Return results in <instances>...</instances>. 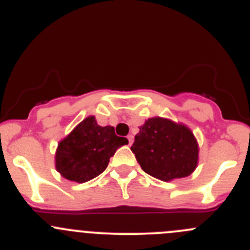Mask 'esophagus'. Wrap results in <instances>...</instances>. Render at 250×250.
Here are the masks:
<instances>
[{"label":"esophagus","mask_w":250,"mask_h":250,"mask_svg":"<svg viewBox=\"0 0 250 250\" xmlns=\"http://www.w3.org/2000/svg\"><path fill=\"white\" fill-rule=\"evenodd\" d=\"M127 139H128V143H129V145H132L133 140H134V137H133L132 134H128L127 135Z\"/></svg>","instance_id":"obj_1"}]
</instances>
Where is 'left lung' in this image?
<instances>
[{"instance_id":"1","label":"left lung","mask_w":250,"mask_h":250,"mask_svg":"<svg viewBox=\"0 0 250 250\" xmlns=\"http://www.w3.org/2000/svg\"><path fill=\"white\" fill-rule=\"evenodd\" d=\"M130 150L150 176L168 182L189 176L198 164V144L186 125L161 117L139 128Z\"/></svg>"}]
</instances>
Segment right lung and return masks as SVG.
I'll return each mask as SVG.
<instances>
[{
	"label": "right lung",
	"instance_id": "add662e5",
	"mask_svg": "<svg viewBox=\"0 0 250 250\" xmlns=\"http://www.w3.org/2000/svg\"><path fill=\"white\" fill-rule=\"evenodd\" d=\"M125 144L127 138L116 135L113 127L99 125L91 116L58 144L56 168L64 178L84 183L103 173L116 150Z\"/></svg>",
	"mask_w": 250,
	"mask_h": 250
}]
</instances>
